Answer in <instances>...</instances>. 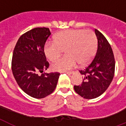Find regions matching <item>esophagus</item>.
I'll return each mask as SVG.
<instances>
[{"instance_id": "obj_1", "label": "esophagus", "mask_w": 126, "mask_h": 126, "mask_svg": "<svg viewBox=\"0 0 126 126\" xmlns=\"http://www.w3.org/2000/svg\"><path fill=\"white\" fill-rule=\"evenodd\" d=\"M63 73H67V74H68V75H71V74H73V71H68V72H67V71H64Z\"/></svg>"}]
</instances>
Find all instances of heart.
Listing matches in <instances>:
<instances>
[{
	"label": "heart",
	"instance_id": "b5f03b06",
	"mask_svg": "<svg viewBox=\"0 0 126 126\" xmlns=\"http://www.w3.org/2000/svg\"><path fill=\"white\" fill-rule=\"evenodd\" d=\"M97 39L92 30L69 29L57 32L53 41H49L44 46V53L47 60L54 61L65 50V57L57 60L51 66L53 71L62 72L71 69L79 63L87 65L95 54Z\"/></svg>",
	"mask_w": 126,
	"mask_h": 126
}]
</instances>
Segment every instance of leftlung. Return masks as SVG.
Returning <instances> with one entry per match:
<instances>
[{"instance_id": "8db88e82", "label": "left lung", "mask_w": 126, "mask_h": 126, "mask_svg": "<svg viewBox=\"0 0 126 126\" xmlns=\"http://www.w3.org/2000/svg\"><path fill=\"white\" fill-rule=\"evenodd\" d=\"M97 49L94 59L84 70L80 71L83 81L74 86L75 91L84 99H92L100 96L109 88L113 79L115 60L110 44L101 32L95 29Z\"/></svg>"}]
</instances>
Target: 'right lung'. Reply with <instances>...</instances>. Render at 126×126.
<instances>
[{
  "mask_svg": "<svg viewBox=\"0 0 126 126\" xmlns=\"http://www.w3.org/2000/svg\"><path fill=\"white\" fill-rule=\"evenodd\" d=\"M50 34L48 28L32 29L19 37L13 52V75L21 89L36 99L51 94L57 86L60 75L59 73L38 75L49 67L44 46Z\"/></svg>",
  "mask_w": 126,
  "mask_h": 126,
  "instance_id": "obj_1",
  "label": "right lung"
}]
</instances>
